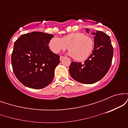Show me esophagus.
Returning a JSON list of instances; mask_svg holds the SVG:
<instances>
[{
  "instance_id": "obj_1",
  "label": "esophagus",
  "mask_w": 128,
  "mask_h": 128,
  "mask_svg": "<svg viewBox=\"0 0 128 128\" xmlns=\"http://www.w3.org/2000/svg\"><path fill=\"white\" fill-rule=\"evenodd\" d=\"M64 58V57L63 56H60V61H61V60H62Z\"/></svg>"
}]
</instances>
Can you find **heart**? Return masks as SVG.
<instances>
[{"instance_id": "heart-1", "label": "heart", "mask_w": 128, "mask_h": 128, "mask_svg": "<svg viewBox=\"0 0 128 128\" xmlns=\"http://www.w3.org/2000/svg\"><path fill=\"white\" fill-rule=\"evenodd\" d=\"M49 47L54 53L60 52L68 48V55L77 61L87 59L94 48V42L88 36L81 32H73L62 38L54 36L49 40Z\"/></svg>"}]
</instances>
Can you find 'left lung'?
Instances as JSON below:
<instances>
[{"instance_id": "left-lung-1", "label": "left lung", "mask_w": 128, "mask_h": 128, "mask_svg": "<svg viewBox=\"0 0 128 128\" xmlns=\"http://www.w3.org/2000/svg\"><path fill=\"white\" fill-rule=\"evenodd\" d=\"M86 30L87 33L92 32L89 29ZM92 34L94 36L92 54L84 63L72 61L69 67L72 78L86 84H94L104 78L111 67L113 56V48L110 36L99 30Z\"/></svg>"}]
</instances>
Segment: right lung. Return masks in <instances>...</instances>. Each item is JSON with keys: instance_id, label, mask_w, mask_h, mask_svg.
I'll return each instance as SVG.
<instances>
[{"instance_id": "add662e5", "label": "right lung", "mask_w": 128, "mask_h": 128, "mask_svg": "<svg viewBox=\"0 0 128 128\" xmlns=\"http://www.w3.org/2000/svg\"><path fill=\"white\" fill-rule=\"evenodd\" d=\"M54 36L32 32L20 36L14 42L11 64L14 74L22 84L34 89L43 88L54 78L60 55L49 48Z\"/></svg>"}]
</instances>
